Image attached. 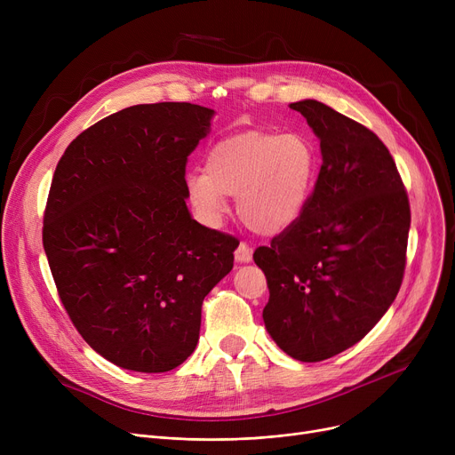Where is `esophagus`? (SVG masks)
I'll list each match as a JSON object with an SVG mask.
<instances>
[{
  "instance_id": "34e87169",
  "label": "esophagus",
  "mask_w": 455,
  "mask_h": 455,
  "mask_svg": "<svg viewBox=\"0 0 455 455\" xmlns=\"http://www.w3.org/2000/svg\"><path fill=\"white\" fill-rule=\"evenodd\" d=\"M252 259V251L247 243H240L235 249V261L237 264H249V261Z\"/></svg>"
}]
</instances>
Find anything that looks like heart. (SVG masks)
Instances as JSON below:
<instances>
[{
  "mask_svg": "<svg viewBox=\"0 0 455 455\" xmlns=\"http://www.w3.org/2000/svg\"><path fill=\"white\" fill-rule=\"evenodd\" d=\"M319 153L299 132L249 131L213 143L204 172L191 170L184 186L197 218L218 227L235 197V210L247 228L275 235L304 213L319 177Z\"/></svg>",
  "mask_w": 455,
  "mask_h": 455,
  "instance_id": "1",
  "label": "heart"
}]
</instances>
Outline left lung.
I'll use <instances>...</instances> for the list:
<instances>
[{"mask_svg": "<svg viewBox=\"0 0 455 455\" xmlns=\"http://www.w3.org/2000/svg\"><path fill=\"white\" fill-rule=\"evenodd\" d=\"M321 141L323 165L304 213L258 247L273 341L314 363L362 341L393 304L405 267L410 201L372 131L315 100L291 103Z\"/></svg>", "mask_w": 455, "mask_h": 455, "instance_id": "8db88e82", "label": "left lung"}]
</instances>
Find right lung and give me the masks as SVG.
<instances>
[{
    "mask_svg": "<svg viewBox=\"0 0 455 455\" xmlns=\"http://www.w3.org/2000/svg\"><path fill=\"white\" fill-rule=\"evenodd\" d=\"M213 110L134 105L69 143L57 164L42 242L59 297L110 363L165 372L196 350L204 297L232 271L235 237L186 206V162Z\"/></svg>",
    "mask_w": 455,
    "mask_h": 455,
    "instance_id": "right-lung-1",
    "label": "right lung"
}]
</instances>
